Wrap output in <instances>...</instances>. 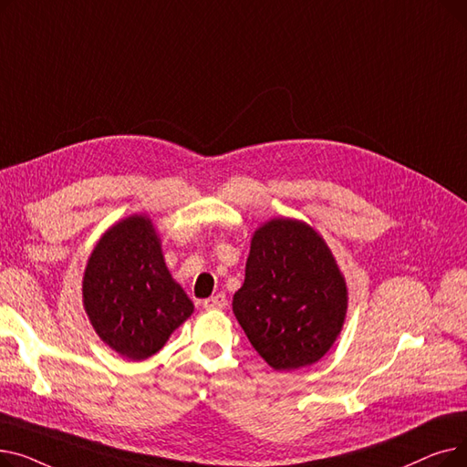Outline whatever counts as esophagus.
<instances>
[{
  "label": "esophagus",
  "instance_id": "obj_1",
  "mask_svg": "<svg viewBox=\"0 0 467 467\" xmlns=\"http://www.w3.org/2000/svg\"><path fill=\"white\" fill-rule=\"evenodd\" d=\"M225 305H227L225 293H217V296H212L210 299H206V301L202 303V306H204L206 310H221V308H225Z\"/></svg>",
  "mask_w": 467,
  "mask_h": 467
}]
</instances>
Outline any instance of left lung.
I'll return each mask as SVG.
<instances>
[{
    "label": "left lung",
    "instance_id": "8db88e82",
    "mask_svg": "<svg viewBox=\"0 0 467 467\" xmlns=\"http://www.w3.org/2000/svg\"><path fill=\"white\" fill-rule=\"evenodd\" d=\"M348 287L327 242L301 219L255 229L233 312L252 347L276 371L320 361L342 331Z\"/></svg>",
    "mask_w": 467,
    "mask_h": 467
}]
</instances>
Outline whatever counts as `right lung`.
<instances>
[{"mask_svg":"<svg viewBox=\"0 0 467 467\" xmlns=\"http://www.w3.org/2000/svg\"><path fill=\"white\" fill-rule=\"evenodd\" d=\"M83 306L96 335L132 361L157 354L192 314L151 217L129 215L96 242L83 275Z\"/></svg>","mask_w":467,"mask_h":467,"instance_id":"right-lung-1","label":"right lung"}]
</instances>
